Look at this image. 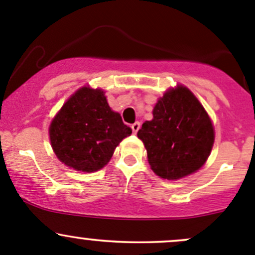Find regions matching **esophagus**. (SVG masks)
Returning a JSON list of instances; mask_svg holds the SVG:
<instances>
[{
  "label": "esophagus",
  "instance_id": "esophagus-1",
  "mask_svg": "<svg viewBox=\"0 0 255 255\" xmlns=\"http://www.w3.org/2000/svg\"><path fill=\"white\" fill-rule=\"evenodd\" d=\"M130 127H132L133 133H134V134H137V132H138V130H139V128H140V123L139 122H135V123H133V125L130 126Z\"/></svg>",
  "mask_w": 255,
  "mask_h": 255
}]
</instances>
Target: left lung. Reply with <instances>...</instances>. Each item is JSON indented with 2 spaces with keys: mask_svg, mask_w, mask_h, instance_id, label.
I'll return each mask as SVG.
<instances>
[{
  "mask_svg": "<svg viewBox=\"0 0 255 255\" xmlns=\"http://www.w3.org/2000/svg\"><path fill=\"white\" fill-rule=\"evenodd\" d=\"M158 176L176 180L199 170L212 149L215 132L210 117L189 89L164 94L137 133Z\"/></svg>",
  "mask_w": 255,
  "mask_h": 255,
  "instance_id": "1",
  "label": "left lung"
}]
</instances>
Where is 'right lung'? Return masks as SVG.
<instances>
[{"mask_svg": "<svg viewBox=\"0 0 255 255\" xmlns=\"http://www.w3.org/2000/svg\"><path fill=\"white\" fill-rule=\"evenodd\" d=\"M130 133L120 113L110 109L104 91L90 87L76 91L49 127L51 146L59 160L85 173L104 168L116 146Z\"/></svg>", "mask_w": 255, "mask_h": 255, "instance_id": "1", "label": "right lung"}]
</instances>
